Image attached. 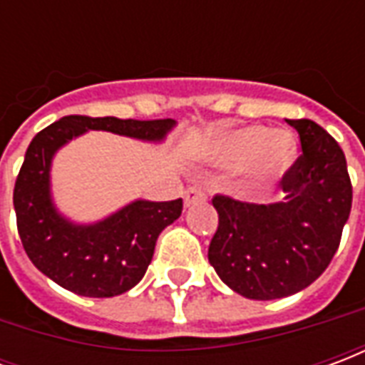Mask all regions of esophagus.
<instances>
[{"mask_svg":"<svg viewBox=\"0 0 365 365\" xmlns=\"http://www.w3.org/2000/svg\"><path fill=\"white\" fill-rule=\"evenodd\" d=\"M205 191L201 187H187L185 193H183V201H185V207H191L199 203V201H205Z\"/></svg>","mask_w":365,"mask_h":365,"instance_id":"1","label":"esophagus"}]
</instances>
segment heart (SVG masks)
<instances>
[{"label":"heart","mask_w":365,"mask_h":365,"mask_svg":"<svg viewBox=\"0 0 365 365\" xmlns=\"http://www.w3.org/2000/svg\"><path fill=\"white\" fill-rule=\"evenodd\" d=\"M297 156V143L285 130H269L260 125L237 128L221 135L211 146L209 158L217 166H248L250 185H262L283 174Z\"/></svg>","instance_id":"obj_1"}]
</instances>
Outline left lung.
Here are the masks:
<instances>
[{"label": "left lung", "instance_id": "obj_1", "mask_svg": "<svg viewBox=\"0 0 365 365\" xmlns=\"http://www.w3.org/2000/svg\"><path fill=\"white\" fill-rule=\"evenodd\" d=\"M303 154L283 174L285 199L269 205L215 195L219 227L209 264L238 295L258 301L305 289L329 268L352 209L346 156L314 120L287 119Z\"/></svg>", "mask_w": 365, "mask_h": 365}]
</instances>
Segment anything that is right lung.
Wrapping results in <instances>:
<instances>
[{
  "instance_id": "right-lung-1",
  "label": "right lung",
  "mask_w": 365,
  "mask_h": 365,
  "mask_svg": "<svg viewBox=\"0 0 365 365\" xmlns=\"http://www.w3.org/2000/svg\"><path fill=\"white\" fill-rule=\"evenodd\" d=\"M174 127V119L68 115L43 128L29 144L13 190L17 230L29 260L60 287L82 297H115L133 289L152 262L158 235L182 215V199H136L103 221L76 225L52 201V158L88 130L160 143Z\"/></svg>"
}]
</instances>
